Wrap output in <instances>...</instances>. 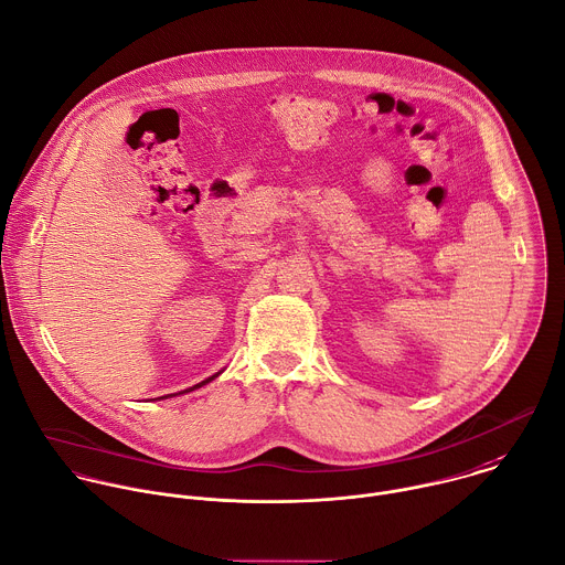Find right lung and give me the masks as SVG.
Masks as SVG:
<instances>
[{
	"mask_svg": "<svg viewBox=\"0 0 565 565\" xmlns=\"http://www.w3.org/2000/svg\"><path fill=\"white\" fill-rule=\"evenodd\" d=\"M217 376H220V372H217V374H213V376H211V379H206V381H202V383H198V385H193V387H191V390H184V392H193V390H198V387H202V385H206V383H211V381H213V379H217ZM162 398H167V396H162Z\"/></svg>",
	"mask_w": 565,
	"mask_h": 565,
	"instance_id": "obj_1",
	"label": "right lung"
}]
</instances>
